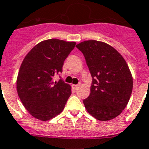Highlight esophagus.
<instances>
[{
    "instance_id": "34e87169",
    "label": "esophagus",
    "mask_w": 149,
    "mask_h": 149,
    "mask_svg": "<svg viewBox=\"0 0 149 149\" xmlns=\"http://www.w3.org/2000/svg\"><path fill=\"white\" fill-rule=\"evenodd\" d=\"M79 84H72V88L75 89V90H77V89L79 88Z\"/></svg>"
}]
</instances>
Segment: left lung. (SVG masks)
<instances>
[{
  "instance_id": "left-lung-1",
  "label": "left lung",
  "mask_w": 149,
  "mask_h": 149,
  "mask_svg": "<svg viewBox=\"0 0 149 149\" xmlns=\"http://www.w3.org/2000/svg\"><path fill=\"white\" fill-rule=\"evenodd\" d=\"M92 77L91 93L84 100L86 110L100 121L118 116L127 106L133 90V77L122 55L109 44L96 40L81 42Z\"/></svg>"
}]
</instances>
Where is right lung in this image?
<instances>
[{
	"label": "right lung",
	"mask_w": 149,
	"mask_h": 149,
	"mask_svg": "<svg viewBox=\"0 0 149 149\" xmlns=\"http://www.w3.org/2000/svg\"><path fill=\"white\" fill-rule=\"evenodd\" d=\"M75 42L51 38L40 42L22 62L16 80L17 93L31 115L41 121L52 119L63 111L71 86L54 77L62 72Z\"/></svg>",
	"instance_id": "add662e5"
}]
</instances>
